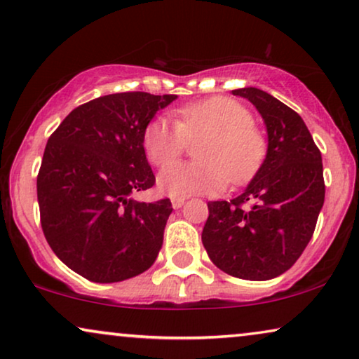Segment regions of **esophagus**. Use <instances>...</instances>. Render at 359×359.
<instances>
[{
	"label": "esophagus",
	"instance_id": "1",
	"mask_svg": "<svg viewBox=\"0 0 359 359\" xmlns=\"http://www.w3.org/2000/svg\"><path fill=\"white\" fill-rule=\"evenodd\" d=\"M183 204H184V198H171V205H173L175 209H180Z\"/></svg>",
	"mask_w": 359,
	"mask_h": 359
}]
</instances>
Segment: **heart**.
Here are the masks:
<instances>
[{"mask_svg":"<svg viewBox=\"0 0 359 359\" xmlns=\"http://www.w3.org/2000/svg\"><path fill=\"white\" fill-rule=\"evenodd\" d=\"M178 122L155 117L144 132V149L154 165H166L183 154L189 140H201L196 163H171L160 171L158 189L181 198L217 194L227 181L252 178L263 163L266 142L252 126V114L232 97L214 96L176 111Z\"/></svg>","mask_w":359,"mask_h":359,"instance_id":"heart-1","label":"heart"}]
</instances>
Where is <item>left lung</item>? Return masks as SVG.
<instances>
[{
	"label": "left lung",
	"mask_w": 359,
	"mask_h": 359,
	"mask_svg": "<svg viewBox=\"0 0 359 359\" xmlns=\"http://www.w3.org/2000/svg\"><path fill=\"white\" fill-rule=\"evenodd\" d=\"M268 134L262 166L243 193L210 201L203 230L209 258L230 276L266 281L287 271L311 242L325 199L322 155L302 117L258 88H240Z\"/></svg>",
	"instance_id": "left-lung-1"
}]
</instances>
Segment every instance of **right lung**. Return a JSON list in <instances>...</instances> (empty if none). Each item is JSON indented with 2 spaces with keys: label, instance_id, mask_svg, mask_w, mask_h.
Wrapping results in <instances>:
<instances>
[{
  "label": "right lung",
  "instance_id": "add662e5",
  "mask_svg": "<svg viewBox=\"0 0 359 359\" xmlns=\"http://www.w3.org/2000/svg\"><path fill=\"white\" fill-rule=\"evenodd\" d=\"M176 95L116 93L68 114L47 142L37 176L42 230L53 253L93 283H119L155 263L170 199L137 203L155 184L144 132Z\"/></svg>",
  "mask_w": 359,
  "mask_h": 359
}]
</instances>
